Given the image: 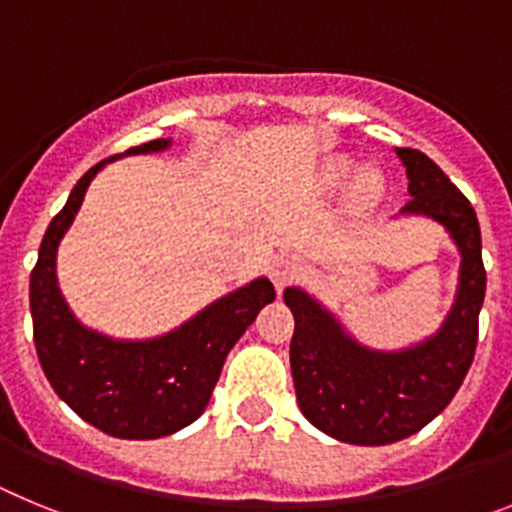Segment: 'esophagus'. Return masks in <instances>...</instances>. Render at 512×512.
Here are the masks:
<instances>
[{
    "label": "esophagus",
    "mask_w": 512,
    "mask_h": 512,
    "mask_svg": "<svg viewBox=\"0 0 512 512\" xmlns=\"http://www.w3.org/2000/svg\"><path fill=\"white\" fill-rule=\"evenodd\" d=\"M269 277H271V282H274V287L282 292V289L297 277L295 256H287V253H284V256H277V259L271 261V266H269Z\"/></svg>",
    "instance_id": "34e87169"
}]
</instances>
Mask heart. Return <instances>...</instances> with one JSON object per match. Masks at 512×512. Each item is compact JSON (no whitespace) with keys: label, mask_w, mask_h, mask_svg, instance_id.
Returning a JSON list of instances; mask_svg holds the SVG:
<instances>
[{"label":"heart","mask_w":512,"mask_h":512,"mask_svg":"<svg viewBox=\"0 0 512 512\" xmlns=\"http://www.w3.org/2000/svg\"><path fill=\"white\" fill-rule=\"evenodd\" d=\"M351 169H354V164L348 161V158H333L328 166H325V182L328 184H341L346 182V176L351 174ZM382 194V176L377 174L374 169H364L359 174V179H356L354 184V197L356 202H374Z\"/></svg>","instance_id":"1"}]
</instances>
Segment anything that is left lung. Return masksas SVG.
I'll use <instances>...</instances> for the list:
<instances>
[{
  "label": "left lung",
  "mask_w": 512,
  "mask_h": 512,
  "mask_svg": "<svg viewBox=\"0 0 512 512\" xmlns=\"http://www.w3.org/2000/svg\"><path fill=\"white\" fill-rule=\"evenodd\" d=\"M395 151L413 197L400 215L431 217L459 248V287L441 328L410 348L377 351L348 336L336 315L305 289H284L295 315L289 364L302 415L336 441L356 446L413 436L454 400L472 366L487 287L474 207L425 153Z\"/></svg>",
  "instance_id": "left-lung-1"
}]
</instances>
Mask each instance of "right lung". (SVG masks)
<instances>
[{
	"mask_svg": "<svg viewBox=\"0 0 512 512\" xmlns=\"http://www.w3.org/2000/svg\"><path fill=\"white\" fill-rule=\"evenodd\" d=\"M169 146L171 138L148 140L99 161L81 176L45 230L38 264L30 274L33 336L45 377L79 418L107 436L130 441L171 436L200 418L230 348L261 307L274 300V284L259 277L207 305L179 328L146 341L104 336L81 325L69 310L58 287L56 256L87 187L115 158L158 153Z\"/></svg>",
	"mask_w": 512,
	"mask_h": 512,
	"instance_id": "right-lung-1",
	"label": "right lung"
}]
</instances>
